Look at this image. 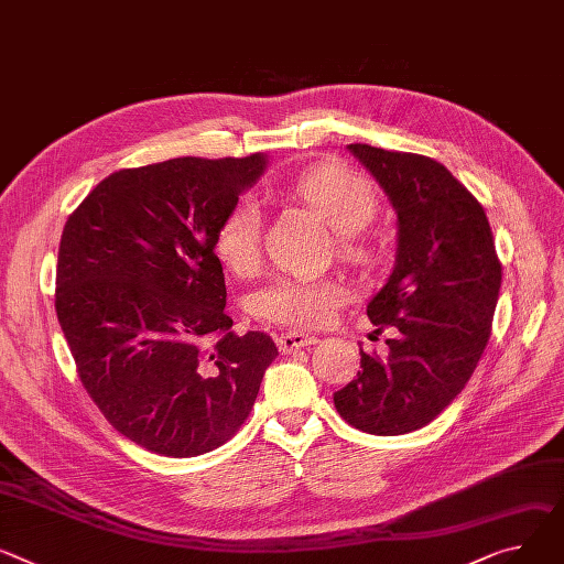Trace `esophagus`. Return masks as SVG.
<instances>
[{
	"instance_id": "1",
	"label": "esophagus",
	"mask_w": 564,
	"mask_h": 564,
	"mask_svg": "<svg viewBox=\"0 0 564 564\" xmlns=\"http://www.w3.org/2000/svg\"><path fill=\"white\" fill-rule=\"evenodd\" d=\"M311 345H317V337H315V335L288 330V333H281V337H279V349H281L283 354H292V351H296V349L311 347Z\"/></svg>"
}]
</instances>
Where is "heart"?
I'll list each match as a JSON object with an SVG mask.
<instances>
[{
    "mask_svg": "<svg viewBox=\"0 0 564 564\" xmlns=\"http://www.w3.org/2000/svg\"><path fill=\"white\" fill-rule=\"evenodd\" d=\"M290 193L319 213L340 234V249L362 260L367 249L356 236L377 215L373 185L345 165H315L290 181ZM262 242V208L256 195H240L224 213L215 231V251L234 274L258 270ZM347 302V288L337 279L276 276L251 296V313L290 328H322Z\"/></svg>",
    "mask_w": 564,
    "mask_h": 564,
    "instance_id": "b5f03b06",
    "label": "heart"
}]
</instances>
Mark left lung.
Instances as JSON below:
<instances>
[{
	"instance_id": "8db88e82",
	"label": "left lung",
	"mask_w": 564,
	"mask_h": 564,
	"mask_svg": "<svg viewBox=\"0 0 564 564\" xmlns=\"http://www.w3.org/2000/svg\"><path fill=\"white\" fill-rule=\"evenodd\" d=\"M349 152L399 219L394 270L367 306L377 333L392 326L394 337L386 358L360 351L362 371L333 401L362 433L403 435L471 379L492 333L501 262L485 208L442 163L360 142Z\"/></svg>"
}]
</instances>
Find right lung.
Returning a JSON list of instances; mask_svg holds the SVG:
<instances>
[{"label":"right lung","mask_w":564,"mask_h":564,"mask_svg":"<svg viewBox=\"0 0 564 564\" xmlns=\"http://www.w3.org/2000/svg\"><path fill=\"white\" fill-rule=\"evenodd\" d=\"M265 165L253 154L120 170L65 221L58 324L101 415L147 452L193 458L231 440L279 356L268 333L231 330L215 256L217 224Z\"/></svg>","instance_id":"obj_1"}]
</instances>
